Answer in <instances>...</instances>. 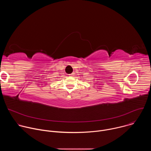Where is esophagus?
I'll use <instances>...</instances> for the list:
<instances>
[{
  "label": "esophagus",
  "mask_w": 151,
  "mask_h": 151,
  "mask_svg": "<svg viewBox=\"0 0 151 151\" xmlns=\"http://www.w3.org/2000/svg\"><path fill=\"white\" fill-rule=\"evenodd\" d=\"M70 75V76H73V75H74V73H71V74H70V75Z\"/></svg>",
  "instance_id": "34e87169"
}]
</instances>
